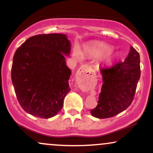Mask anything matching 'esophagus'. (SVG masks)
Returning a JSON list of instances; mask_svg holds the SVG:
<instances>
[{
    "label": "esophagus",
    "instance_id": "1",
    "mask_svg": "<svg viewBox=\"0 0 153 153\" xmlns=\"http://www.w3.org/2000/svg\"><path fill=\"white\" fill-rule=\"evenodd\" d=\"M93 70L90 66L88 65H83L79 68L77 72L76 80L78 82L85 81L89 77L92 76Z\"/></svg>",
    "mask_w": 153,
    "mask_h": 153
}]
</instances>
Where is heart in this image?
<instances>
[{
  "label": "heart",
  "instance_id": "obj_1",
  "mask_svg": "<svg viewBox=\"0 0 153 153\" xmlns=\"http://www.w3.org/2000/svg\"><path fill=\"white\" fill-rule=\"evenodd\" d=\"M86 50L91 55L94 56V57H101V56L106 55L110 52L111 47L103 43L94 42L87 47ZM73 54L76 57H79L78 52L76 50L73 52Z\"/></svg>",
  "mask_w": 153,
  "mask_h": 153
}]
</instances>
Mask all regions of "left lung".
<instances>
[{
	"label": "left lung",
	"instance_id": "left-lung-1",
	"mask_svg": "<svg viewBox=\"0 0 153 153\" xmlns=\"http://www.w3.org/2000/svg\"><path fill=\"white\" fill-rule=\"evenodd\" d=\"M140 54L133 47L124 62L110 68H100L103 85L97 106L91 115L99 119L110 118L130 106L140 78Z\"/></svg>",
	"mask_w": 153,
	"mask_h": 153
}]
</instances>
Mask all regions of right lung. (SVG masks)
<instances>
[{"mask_svg": "<svg viewBox=\"0 0 153 153\" xmlns=\"http://www.w3.org/2000/svg\"><path fill=\"white\" fill-rule=\"evenodd\" d=\"M65 34H39L26 39L16 51L11 80L21 106L29 114L42 119L62 109L71 71L65 55L71 53Z\"/></svg>", "mask_w": 153, "mask_h": 153, "instance_id": "obj_1", "label": "right lung"}]
</instances>
